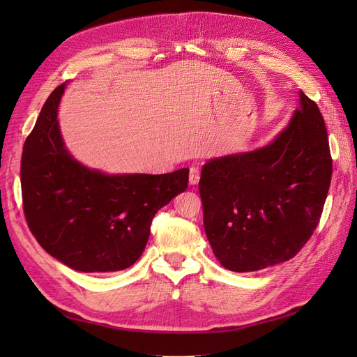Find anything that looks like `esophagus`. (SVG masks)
Masks as SVG:
<instances>
[{
	"label": "esophagus",
	"mask_w": 357,
	"mask_h": 357,
	"mask_svg": "<svg viewBox=\"0 0 357 357\" xmlns=\"http://www.w3.org/2000/svg\"><path fill=\"white\" fill-rule=\"evenodd\" d=\"M199 178H201V171L197 167H192L189 169V183L192 186H195L199 183Z\"/></svg>",
	"instance_id": "esophagus-1"
}]
</instances>
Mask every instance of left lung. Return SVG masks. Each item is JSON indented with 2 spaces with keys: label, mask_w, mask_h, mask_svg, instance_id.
Returning <instances> with one entry per match:
<instances>
[{
  "label": "left lung",
  "mask_w": 357,
  "mask_h": 357,
  "mask_svg": "<svg viewBox=\"0 0 357 357\" xmlns=\"http://www.w3.org/2000/svg\"><path fill=\"white\" fill-rule=\"evenodd\" d=\"M299 95V109L271 144L202 167L205 234L229 271L289 261L320 222L332 177L329 139L317 104Z\"/></svg>",
  "instance_id": "8db88e82"
}]
</instances>
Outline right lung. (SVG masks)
<instances>
[{"label":"right lung","mask_w":357,"mask_h":357,"mask_svg":"<svg viewBox=\"0 0 357 357\" xmlns=\"http://www.w3.org/2000/svg\"><path fill=\"white\" fill-rule=\"evenodd\" d=\"M53 91L26 137L20 185L29 231L45 250L82 273L121 271L142 256L158 210L185 192L189 169L107 176L79 164L63 146Z\"/></svg>","instance_id":"obj_1"}]
</instances>
